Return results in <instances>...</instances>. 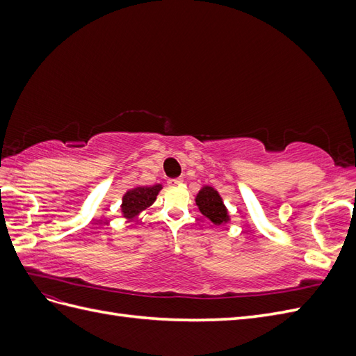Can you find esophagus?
I'll use <instances>...</instances> for the list:
<instances>
[{
    "label": "esophagus",
    "mask_w": 356,
    "mask_h": 356,
    "mask_svg": "<svg viewBox=\"0 0 356 356\" xmlns=\"http://www.w3.org/2000/svg\"><path fill=\"white\" fill-rule=\"evenodd\" d=\"M182 182V179L181 178H170V179H168V184L170 186V187H175V186H179Z\"/></svg>",
    "instance_id": "obj_1"
}]
</instances>
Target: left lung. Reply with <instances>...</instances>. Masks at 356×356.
Masks as SVG:
<instances>
[{"mask_svg": "<svg viewBox=\"0 0 356 356\" xmlns=\"http://www.w3.org/2000/svg\"><path fill=\"white\" fill-rule=\"evenodd\" d=\"M196 204L204 217L211 220L215 225L227 224L230 221L229 211L225 208L220 193L213 187L203 186L196 196Z\"/></svg>", "mask_w": 356, "mask_h": 356, "instance_id": "1", "label": "left lung"}]
</instances>
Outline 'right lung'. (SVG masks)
Wrapping results in <instances>:
<instances>
[{
    "mask_svg": "<svg viewBox=\"0 0 356 356\" xmlns=\"http://www.w3.org/2000/svg\"><path fill=\"white\" fill-rule=\"evenodd\" d=\"M161 188H163L161 184H156L149 187L141 186V187L127 190L122 199V207H120L123 217L126 220H132L144 209L152 207Z\"/></svg>",
    "mask_w": 356,
    "mask_h": 356,
    "instance_id": "obj_1",
    "label": "right lung"
}]
</instances>
